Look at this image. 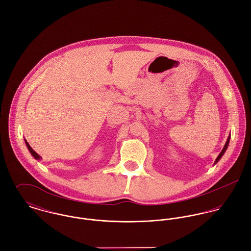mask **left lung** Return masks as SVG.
I'll return each mask as SVG.
<instances>
[{
    "instance_id": "1",
    "label": "left lung",
    "mask_w": 251,
    "mask_h": 251,
    "mask_svg": "<svg viewBox=\"0 0 251 251\" xmlns=\"http://www.w3.org/2000/svg\"><path fill=\"white\" fill-rule=\"evenodd\" d=\"M229 141H230V136L228 137V139H227V141L225 142V145H224V147H223V151L220 153V155L218 156V158H217V160H216V163H218L220 160H221V158L223 157V154H224V152L226 151V149H227V147H228V144H229Z\"/></svg>"
}]
</instances>
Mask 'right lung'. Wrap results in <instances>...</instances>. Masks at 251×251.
<instances>
[{
    "instance_id": "obj_1",
    "label": "right lung",
    "mask_w": 251,
    "mask_h": 251,
    "mask_svg": "<svg viewBox=\"0 0 251 251\" xmlns=\"http://www.w3.org/2000/svg\"><path fill=\"white\" fill-rule=\"evenodd\" d=\"M25 142H26V145H27V147H28V151L30 152V154L33 156V158H35L36 160H40V156L29 146V144L28 143V141L27 140H25Z\"/></svg>"
}]
</instances>
